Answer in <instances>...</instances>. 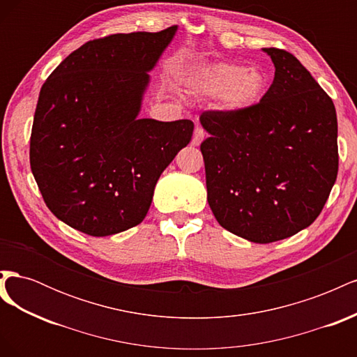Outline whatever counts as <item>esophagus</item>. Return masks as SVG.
Listing matches in <instances>:
<instances>
[{"label":"esophagus","mask_w":357,"mask_h":357,"mask_svg":"<svg viewBox=\"0 0 357 357\" xmlns=\"http://www.w3.org/2000/svg\"><path fill=\"white\" fill-rule=\"evenodd\" d=\"M205 138V131L201 126H197L195 131H193V137H192V144L193 146H199L202 139Z\"/></svg>","instance_id":"34e87169"}]
</instances>
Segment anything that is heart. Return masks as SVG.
Masks as SVG:
<instances>
[{"mask_svg":"<svg viewBox=\"0 0 357 357\" xmlns=\"http://www.w3.org/2000/svg\"><path fill=\"white\" fill-rule=\"evenodd\" d=\"M188 84L197 95L222 100L226 109L244 110L261 100L266 79L259 68H247L238 63H214L193 71Z\"/></svg>","mask_w":357,"mask_h":357,"instance_id":"heart-1","label":"heart"}]
</instances>
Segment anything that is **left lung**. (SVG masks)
Segmentation results:
<instances>
[{"label": "left lung", "instance_id": "1", "mask_svg": "<svg viewBox=\"0 0 357 357\" xmlns=\"http://www.w3.org/2000/svg\"><path fill=\"white\" fill-rule=\"evenodd\" d=\"M274 82L244 110H207L201 143L207 199L225 229L268 244L314 222L338 174L331 96L284 49L265 47Z\"/></svg>", "mask_w": 357, "mask_h": 357}]
</instances>
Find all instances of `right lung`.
Instances as JSON below:
<instances>
[{
  "label": "right lung",
  "instance_id": "1",
  "mask_svg": "<svg viewBox=\"0 0 357 357\" xmlns=\"http://www.w3.org/2000/svg\"><path fill=\"white\" fill-rule=\"evenodd\" d=\"M176 26L84 43L41 86L31 171L49 210L71 228L107 236L142 223L171 160L192 138L188 119H138L142 96Z\"/></svg>",
  "mask_w": 357,
  "mask_h": 357
}]
</instances>
